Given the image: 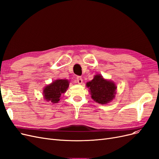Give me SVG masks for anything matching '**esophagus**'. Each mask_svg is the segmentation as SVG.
<instances>
[{
  "instance_id": "esophagus-1",
  "label": "esophagus",
  "mask_w": 159,
  "mask_h": 159,
  "mask_svg": "<svg viewBox=\"0 0 159 159\" xmlns=\"http://www.w3.org/2000/svg\"><path fill=\"white\" fill-rule=\"evenodd\" d=\"M76 80H77V82H78L79 84H81L83 83V80H82V78H81L80 76L77 77Z\"/></svg>"
}]
</instances>
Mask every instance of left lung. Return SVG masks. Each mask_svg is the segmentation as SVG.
<instances>
[{
  "label": "left lung",
  "instance_id": "8db88e82",
  "mask_svg": "<svg viewBox=\"0 0 159 159\" xmlns=\"http://www.w3.org/2000/svg\"><path fill=\"white\" fill-rule=\"evenodd\" d=\"M95 102L100 104H107L113 99L117 87L115 83L105 80L100 74L95 75L93 79L86 84Z\"/></svg>",
  "mask_w": 159,
  "mask_h": 159
}]
</instances>
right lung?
Here are the masks:
<instances>
[{"label":"right lung","mask_w":159,"mask_h":159,"mask_svg":"<svg viewBox=\"0 0 159 159\" xmlns=\"http://www.w3.org/2000/svg\"><path fill=\"white\" fill-rule=\"evenodd\" d=\"M67 80H56L50 85L46 86L43 91L44 99L52 103H58L62 93H64L69 86Z\"/></svg>","instance_id":"obj_1"}]
</instances>
